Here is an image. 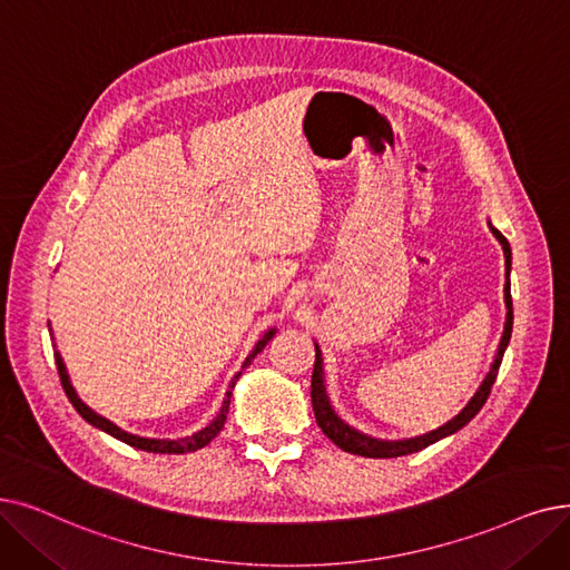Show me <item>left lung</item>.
<instances>
[{
	"label": "left lung",
	"mask_w": 570,
	"mask_h": 570,
	"mask_svg": "<svg viewBox=\"0 0 570 570\" xmlns=\"http://www.w3.org/2000/svg\"><path fill=\"white\" fill-rule=\"evenodd\" d=\"M491 233L499 237V242L503 244V254H505V267H508V277H510V244L508 239L497 230L491 228ZM505 307H508V316H505V331H503V337H501V344H499V354L497 358H493V365L489 370V375L484 377L482 386L478 389V393L470 399V403L452 419V422H448L444 426L426 433V435H419V438H412V440H395V442H384V440H375V438H367L354 429L346 426L342 419H337V414L333 412L331 403H328V395L324 391V367H321V354H318V346L314 344V352H316V361H314V373H312V407H314V416H316V424L318 429L324 431L340 450L350 452V454H358V456H367V459H393V456H405V454H412V452H419L429 448V444L448 438L452 433H456L459 429H463L470 419H473L482 405L487 403L489 393H491V386L493 382H497V375H499V367H501V361H503V354H505V346L510 342V335H512V295H510V279L505 282Z\"/></svg>",
	"instance_id": "left-lung-1"
}]
</instances>
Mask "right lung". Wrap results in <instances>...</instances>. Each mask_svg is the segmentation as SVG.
<instances>
[{"label":"right lung","mask_w":570,"mask_h":570,"mask_svg":"<svg viewBox=\"0 0 570 570\" xmlns=\"http://www.w3.org/2000/svg\"><path fill=\"white\" fill-rule=\"evenodd\" d=\"M272 335H275V331H267L258 342H256V346H254V352L246 356V361H244V365H242V370L246 367V365H252V361L265 350V344L272 340ZM58 361V373H60V384H62V389H65V393H67V399H69V403L73 405V410H77L88 424H92L95 429H102L105 433H109V435H114L116 440H120V442H126V444H130V448H137V450H141V452H154V454H186V452H195V450H203L205 444H209L220 431H224V424H226V416H228V407H230V395H233V386H235V382H237V377L242 375V370L239 373L233 377V382H230V389H228V393H226V401H224V405H220V412L216 414V419L214 422L207 426V429H203V431H197L195 435H190V438H181V440H148V438H137V435H130V433H126V431H120L118 426H114L109 419H105V416H100V414H95L88 405H83L81 403V399L77 395V391H73V386L69 384V377H67V370H65V363H62V358L58 356L56 358Z\"/></svg>","instance_id":"add662e5"}]
</instances>
